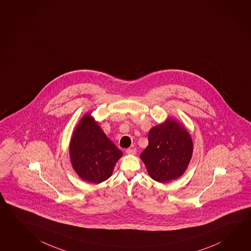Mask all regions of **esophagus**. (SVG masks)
<instances>
[{
	"label": "esophagus",
	"instance_id": "1",
	"mask_svg": "<svg viewBox=\"0 0 251 251\" xmlns=\"http://www.w3.org/2000/svg\"><path fill=\"white\" fill-rule=\"evenodd\" d=\"M137 150L135 148H129L126 150V153L129 155H135L136 154Z\"/></svg>",
	"mask_w": 251,
	"mask_h": 251
}]
</instances>
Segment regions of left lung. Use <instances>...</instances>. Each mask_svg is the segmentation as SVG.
Masks as SVG:
<instances>
[{
  "label": "left lung",
  "mask_w": 251,
  "mask_h": 251,
  "mask_svg": "<svg viewBox=\"0 0 251 251\" xmlns=\"http://www.w3.org/2000/svg\"><path fill=\"white\" fill-rule=\"evenodd\" d=\"M149 145L141 154L147 171L155 181L164 183L180 177L191 159L193 142L185 128L174 120L152 128Z\"/></svg>",
  "instance_id": "8db88e82"
}]
</instances>
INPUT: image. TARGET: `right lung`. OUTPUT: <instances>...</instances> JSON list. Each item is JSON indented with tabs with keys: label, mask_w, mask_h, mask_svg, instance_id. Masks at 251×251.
Masks as SVG:
<instances>
[{
	"label": "right lung",
	"mask_w": 251,
	"mask_h": 251,
	"mask_svg": "<svg viewBox=\"0 0 251 251\" xmlns=\"http://www.w3.org/2000/svg\"><path fill=\"white\" fill-rule=\"evenodd\" d=\"M70 155L78 176L97 184L111 176L122 151L108 139L93 117L87 114L73 133Z\"/></svg>",
	"instance_id": "right-lung-1"
}]
</instances>
